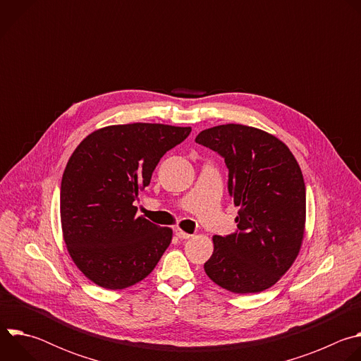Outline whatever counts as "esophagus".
<instances>
[{
  "label": "esophagus",
  "mask_w": 361,
  "mask_h": 361,
  "mask_svg": "<svg viewBox=\"0 0 361 361\" xmlns=\"http://www.w3.org/2000/svg\"><path fill=\"white\" fill-rule=\"evenodd\" d=\"M176 235L178 237V238H183V240H187V238H190V237H192L191 234H188V233H185V231H183V230H180V228H176Z\"/></svg>",
  "instance_id": "1"
}]
</instances>
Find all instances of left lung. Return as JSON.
<instances>
[{
	"label": "left lung",
	"instance_id": "1",
	"mask_svg": "<svg viewBox=\"0 0 361 361\" xmlns=\"http://www.w3.org/2000/svg\"><path fill=\"white\" fill-rule=\"evenodd\" d=\"M195 142L224 159L228 192L240 207L238 230L213 237L205 273L237 294L270 288L297 259L304 237L305 185L297 160L277 137L243 124L207 128Z\"/></svg>",
	"mask_w": 361,
	"mask_h": 361
}]
</instances>
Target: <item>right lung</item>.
<instances>
[{"label": "right lung", "mask_w": 361, "mask_h": 361, "mask_svg": "<svg viewBox=\"0 0 361 361\" xmlns=\"http://www.w3.org/2000/svg\"><path fill=\"white\" fill-rule=\"evenodd\" d=\"M190 133L166 124L109 126L74 149L61 180L63 237L75 266L97 286H134L170 245L173 230L138 217L134 201L160 159Z\"/></svg>", "instance_id": "add662e5"}]
</instances>
